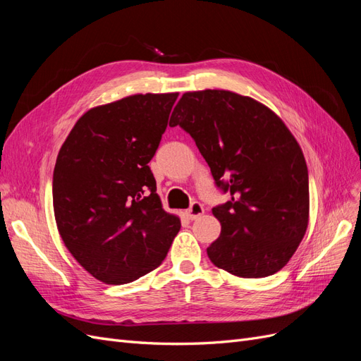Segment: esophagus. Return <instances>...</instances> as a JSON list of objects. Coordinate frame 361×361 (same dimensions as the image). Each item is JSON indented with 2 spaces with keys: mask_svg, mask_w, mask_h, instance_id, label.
<instances>
[{
  "mask_svg": "<svg viewBox=\"0 0 361 361\" xmlns=\"http://www.w3.org/2000/svg\"><path fill=\"white\" fill-rule=\"evenodd\" d=\"M203 212H204L203 204L199 202H192L188 209L185 211V215H187V218H190V220H195V218L203 215Z\"/></svg>",
  "mask_w": 361,
  "mask_h": 361,
  "instance_id": "esophagus-1",
  "label": "esophagus"
}]
</instances>
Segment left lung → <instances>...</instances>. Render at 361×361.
Returning <instances> with one entry per match:
<instances>
[{
  "mask_svg": "<svg viewBox=\"0 0 361 361\" xmlns=\"http://www.w3.org/2000/svg\"><path fill=\"white\" fill-rule=\"evenodd\" d=\"M178 125L232 195L212 209L221 233L206 250L211 262L244 279L276 274L309 224V173L297 140L268 106L228 90L183 93L170 118Z\"/></svg>",
  "mask_w": 361,
  "mask_h": 361,
  "instance_id": "8db88e82",
  "label": "left lung"
}]
</instances>
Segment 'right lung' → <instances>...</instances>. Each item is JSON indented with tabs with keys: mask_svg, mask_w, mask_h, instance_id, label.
<instances>
[{
	"mask_svg": "<svg viewBox=\"0 0 361 361\" xmlns=\"http://www.w3.org/2000/svg\"><path fill=\"white\" fill-rule=\"evenodd\" d=\"M179 93L133 94L82 114L54 169V215L76 262L106 285L158 268L180 228L149 162Z\"/></svg>",
	"mask_w": 361,
	"mask_h": 361,
	"instance_id": "1",
	"label": "right lung"
}]
</instances>
